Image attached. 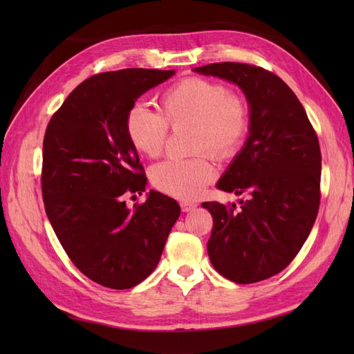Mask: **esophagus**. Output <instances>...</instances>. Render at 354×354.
I'll use <instances>...</instances> for the list:
<instances>
[{
  "instance_id": "34e87169",
  "label": "esophagus",
  "mask_w": 354,
  "mask_h": 354,
  "mask_svg": "<svg viewBox=\"0 0 354 354\" xmlns=\"http://www.w3.org/2000/svg\"><path fill=\"white\" fill-rule=\"evenodd\" d=\"M194 208H196V204H194V202H189V201H183V202H181V209H183L184 213L193 212Z\"/></svg>"
}]
</instances>
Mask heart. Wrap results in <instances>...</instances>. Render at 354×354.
<instances>
[{
    "instance_id": "obj_1",
    "label": "heart",
    "mask_w": 354,
    "mask_h": 354,
    "mask_svg": "<svg viewBox=\"0 0 354 354\" xmlns=\"http://www.w3.org/2000/svg\"><path fill=\"white\" fill-rule=\"evenodd\" d=\"M194 126V150H212L222 158L237 153L250 129V109L243 97L228 93L219 82L189 77L161 95V114L133 104L126 115V133L146 156L162 153L169 126ZM217 175L213 156L202 152L192 160H170L152 169L158 190L178 199L198 198Z\"/></svg>"
}]
</instances>
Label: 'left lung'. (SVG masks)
<instances>
[{
    "instance_id": "obj_1",
    "label": "left lung",
    "mask_w": 354,
    "mask_h": 354,
    "mask_svg": "<svg viewBox=\"0 0 354 354\" xmlns=\"http://www.w3.org/2000/svg\"><path fill=\"white\" fill-rule=\"evenodd\" d=\"M193 71L232 82L250 104V137L217 189L250 199L204 202L213 216L207 243L214 269L250 284L281 272L309 237L319 208L321 150L303 104L274 73L221 62Z\"/></svg>"
}]
</instances>
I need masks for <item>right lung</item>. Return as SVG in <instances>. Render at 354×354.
<instances>
[{
    "mask_svg": "<svg viewBox=\"0 0 354 354\" xmlns=\"http://www.w3.org/2000/svg\"><path fill=\"white\" fill-rule=\"evenodd\" d=\"M175 71L126 68L95 74L73 89L44 137L42 198L70 260L89 280L129 289L153 272L181 214L178 202L150 190L145 204L124 194L146 190L126 115L135 100Z\"/></svg>",
    "mask_w": 354,
    "mask_h": 354,
    "instance_id": "1",
    "label": "right lung"
}]
</instances>
